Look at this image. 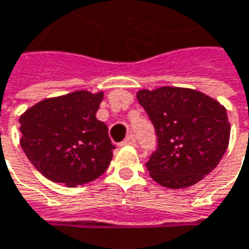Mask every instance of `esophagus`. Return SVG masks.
<instances>
[{
  "label": "esophagus",
  "instance_id": "obj_1",
  "mask_svg": "<svg viewBox=\"0 0 249 249\" xmlns=\"http://www.w3.org/2000/svg\"><path fill=\"white\" fill-rule=\"evenodd\" d=\"M121 145H131V146H135L137 145V139L134 135H129L128 138H125L123 142H121Z\"/></svg>",
  "mask_w": 249,
  "mask_h": 249
}]
</instances>
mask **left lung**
<instances>
[{
    "instance_id": "8db88e82",
    "label": "left lung",
    "mask_w": 249,
    "mask_h": 249,
    "mask_svg": "<svg viewBox=\"0 0 249 249\" xmlns=\"http://www.w3.org/2000/svg\"><path fill=\"white\" fill-rule=\"evenodd\" d=\"M137 98L158 138V149L146 162L155 182L184 189L218 165L230 141L224 106L197 90L169 86L139 90Z\"/></svg>"
}]
</instances>
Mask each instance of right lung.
I'll return each instance as SVG.
<instances>
[{
	"mask_svg": "<svg viewBox=\"0 0 249 249\" xmlns=\"http://www.w3.org/2000/svg\"><path fill=\"white\" fill-rule=\"evenodd\" d=\"M103 97L80 90L45 98L19 117L23 152L46 179L76 187L107 170L115 146L95 117Z\"/></svg>",
	"mask_w": 249,
	"mask_h": 249,
	"instance_id": "add662e5",
	"label": "right lung"
}]
</instances>
